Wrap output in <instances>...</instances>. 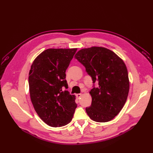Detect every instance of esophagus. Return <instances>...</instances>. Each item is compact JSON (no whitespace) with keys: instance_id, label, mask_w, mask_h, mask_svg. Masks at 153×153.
Segmentation results:
<instances>
[{"instance_id":"obj_1","label":"esophagus","mask_w":153,"mask_h":153,"mask_svg":"<svg viewBox=\"0 0 153 153\" xmlns=\"http://www.w3.org/2000/svg\"><path fill=\"white\" fill-rule=\"evenodd\" d=\"M82 94L81 93H79V94H76V96L77 98L79 99V98H80V97L82 96Z\"/></svg>"}]
</instances>
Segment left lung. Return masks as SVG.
<instances>
[{"mask_svg":"<svg viewBox=\"0 0 153 153\" xmlns=\"http://www.w3.org/2000/svg\"><path fill=\"white\" fill-rule=\"evenodd\" d=\"M92 78L91 105L86 107L89 117L96 122L111 121L126 103L129 89L128 73L123 60L112 51L93 47L78 51L75 55ZM98 83V87L94 84Z\"/></svg>","mask_w":153,"mask_h":153,"instance_id":"obj_1","label":"left lung"}]
</instances>
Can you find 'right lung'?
<instances>
[{"mask_svg": "<svg viewBox=\"0 0 153 153\" xmlns=\"http://www.w3.org/2000/svg\"><path fill=\"white\" fill-rule=\"evenodd\" d=\"M77 48H50L32 63L29 76L30 100L39 117L52 127L70 122L77 106L66 80V71Z\"/></svg>", "mask_w": 153, "mask_h": 153, "instance_id": "right-lung-1", "label": "right lung"}]
</instances>
